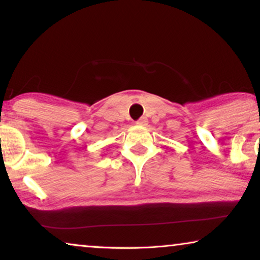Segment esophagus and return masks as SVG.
Listing matches in <instances>:
<instances>
[{
  "label": "esophagus",
  "mask_w": 260,
  "mask_h": 260,
  "mask_svg": "<svg viewBox=\"0 0 260 260\" xmlns=\"http://www.w3.org/2000/svg\"><path fill=\"white\" fill-rule=\"evenodd\" d=\"M136 124H137V125H140V126H145L148 124V119L145 118V117H142V118L137 120Z\"/></svg>",
  "instance_id": "obj_1"
}]
</instances>
